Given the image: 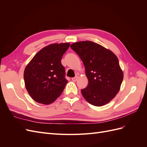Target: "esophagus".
Returning a JSON list of instances; mask_svg holds the SVG:
<instances>
[{
    "label": "esophagus",
    "instance_id": "obj_1",
    "mask_svg": "<svg viewBox=\"0 0 147 147\" xmlns=\"http://www.w3.org/2000/svg\"><path fill=\"white\" fill-rule=\"evenodd\" d=\"M78 77H74V78H72V81L73 82H76L77 80H78Z\"/></svg>",
    "mask_w": 147,
    "mask_h": 147
}]
</instances>
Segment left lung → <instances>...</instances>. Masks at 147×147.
I'll return each instance as SVG.
<instances>
[{"mask_svg": "<svg viewBox=\"0 0 147 147\" xmlns=\"http://www.w3.org/2000/svg\"><path fill=\"white\" fill-rule=\"evenodd\" d=\"M70 47L78 55L85 67L88 85L81 90L83 97L94 106L108 104L118 94L123 80L117 56L91 41L75 42Z\"/></svg>", "mask_w": 147, "mask_h": 147, "instance_id": "1", "label": "left lung"}]
</instances>
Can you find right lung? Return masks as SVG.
Segmentation results:
<instances>
[{"mask_svg": "<svg viewBox=\"0 0 147 147\" xmlns=\"http://www.w3.org/2000/svg\"><path fill=\"white\" fill-rule=\"evenodd\" d=\"M69 47V43L50 44L41 49L26 65L25 86L38 103L50 104L63 92L68 81L61 61Z\"/></svg>", "mask_w": 147, "mask_h": 147, "instance_id": "right-lung-1", "label": "right lung"}]
</instances>
